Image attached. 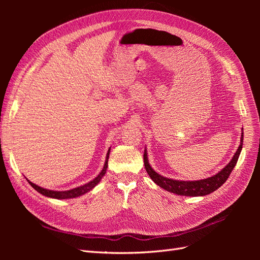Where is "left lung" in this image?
<instances>
[{"label":"left lung","mask_w":260,"mask_h":260,"mask_svg":"<svg viewBox=\"0 0 260 260\" xmlns=\"http://www.w3.org/2000/svg\"><path fill=\"white\" fill-rule=\"evenodd\" d=\"M243 138H244V133L242 129L240 145L237 149V152L234 153L232 159L228 162V165H225V167H223L221 170L218 171L216 175L206 179L195 180V181H183V180L169 179L159 175L158 172H156L152 168V166L148 162L146 147L144 149V157H143L144 166L149 178H151L157 185H159L161 188H164V190H166L170 193H175L177 195H182V196H205L218 190V188L225 182L226 179L229 178L233 168L238 162L239 156L241 154L242 146H243Z\"/></svg>","instance_id":"left-lung-1"}]
</instances>
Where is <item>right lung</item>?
<instances>
[{
  "label": "right lung",
  "mask_w": 260,
  "mask_h": 260,
  "mask_svg": "<svg viewBox=\"0 0 260 260\" xmlns=\"http://www.w3.org/2000/svg\"><path fill=\"white\" fill-rule=\"evenodd\" d=\"M109 152H111V147L108 148L107 154H106V158H105V164H104V167L103 169L101 170L100 174L98 175V177L94 178L93 180H91L90 182L85 183L83 185H80L78 187L72 188V190H67V191H54V190H48V188H44L42 186H39L35 183L31 182L30 180L27 181L29 182V184L32 186L37 192H39L40 194L46 196V198H50V199H55V200H68V199H76V198H79V196L84 195L85 193L90 192L91 190H93L94 187H95L99 183L100 181L102 180L106 174V170H107V165H108V158H109Z\"/></svg>",
  "instance_id": "1"
}]
</instances>
